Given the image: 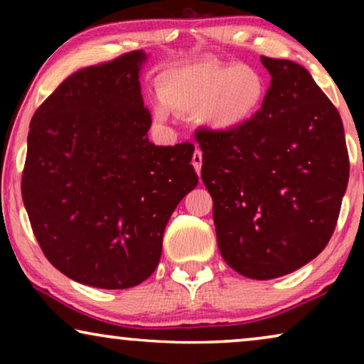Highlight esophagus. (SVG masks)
Here are the masks:
<instances>
[{
	"instance_id": "esophagus-1",
	"label": "esophagus",
	"mask_w": 364,
	"mask_h": 364,
	"mask_svg": "<svg viewBox=\"0 0 364 364\" xmlns=\"http://www.w3.org/2000/svg\"><path fill=\"white\" fill-rule=\"evenodd\" d=\"M192 166L197 171L198 176H200V171H202V152L198 151V149H197L196 152H193V156H192Z\"/></svg>"
}]
</instances>
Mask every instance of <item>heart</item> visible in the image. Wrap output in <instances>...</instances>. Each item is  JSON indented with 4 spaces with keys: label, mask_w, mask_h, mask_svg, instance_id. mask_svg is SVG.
Masks as SVG:
<instances>
[{
    "label": "heart",
    "mask_w": 364,
    "mask_h": 364,
    "mask_svg": "<svg viewBox=\"0 0 364 364\" xmlns=\"http://www.w3.org/2000/svg\"><path fill=\"white\" fill-rule=\"evenodd\" d=\"M161 97L152 104L157 119L172 111L197 114L212 132H235L263 111L268 81L247 64H223L203 58L164 69L157 77Z\"/></svg>",
    "instance_id": "heart-1"
}]
</instances>
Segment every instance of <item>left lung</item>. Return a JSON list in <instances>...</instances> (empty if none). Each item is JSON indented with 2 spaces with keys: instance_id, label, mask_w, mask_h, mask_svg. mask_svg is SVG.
Returning <instances> with one entry per match:
<instances>
[{
  "instance_id": "obj_1",
  "label": "left lung",
  "mask_w": 364,
  "mask_h": 364,
  "mask_svg": "<svg viewBox=\"0 0 364 364\" xmlns=\"http://www.w3.org/2000/svg\"><path fill=\"white\" fill-rule=\"evenodd\" d=\"M260 59L272 76L263 111L235 132L200 129L196 141L222 258L243 277L272 280L330 242L350 161L340 114L311 74Z\"/></svg>"
}]
</instances>
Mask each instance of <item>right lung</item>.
Returning a JSON list of instances; mask_svg holds the SVG:
<instances>
[{"mask_svg":"<svg viewBox=\"0 0 364 364\" xmlns=\"http://www.w3.org/2000/svg\"><path fill=\"white\" fill-rule=\"evenodd\" d=\"M132 51L84 68L34 112L21 193L53 267L82 285L124 290L152 275L166 225L198 177L193 146L149 141Z\"/></svg>","mask_w":364,"mask_h":364,"instance_id":"1","label":"right lung"}]
</instances>
